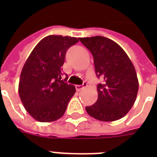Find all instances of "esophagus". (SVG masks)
<instances>
[{
  "label": "esophagus",
  "mask_w": 157,
  "mask_h": 157,
  "mask_svg": "<svg viewBox=\"0 0 157 157\" xmlns=\"http://www.w3.org/2000/svg\"><path fill=\"white\" fill-rule=\"evenodd\" d=\"M86 86V83H84L83 85H81V86H79V85H76V90L77 91H80L81 90H82V89L85 87V86Z\"/></svg>",
  "instance_id": "obj_1"
}]
</instances>
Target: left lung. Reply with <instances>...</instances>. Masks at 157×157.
Listing matches in <instances>:
<instances>
[{
    "label": "left lung",
    "mask_w": 157,
    "mask_h": 157,
    "mask_svg": "<svg viewBox=\"0 0 157 157\" xmlns=\"http://www.w3.org/2000/svg\"><path fill=\"white\" fill-rule=\"evenodd\" d=\"M94 57L98 84V100L86 107L90 117L101 121H114L124 117L133 107L139 90V81L131 60L117 43L96 36L79 38Z\"/></svg>",
    "instance_id": "8db88e82"
}]
</instances>
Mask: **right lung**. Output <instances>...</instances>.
<instances>
[{"label":"right lung","mask_w":157,"mask_h":157,"mask_svg":"<svg viewBox=\"0 0 157 157\" xmlns=\"http://www.w3.org/2000/svg\"><path fill=\"white\" fill-rule=\"evenodd\" d=\"M76 37L50 35L36 45L22 69L19 97L26 111L40 122L55 121L63 116L75 86L64 81L62 67L67 50Z\"/></svg>","instance_id":"1"}]
</instances>
